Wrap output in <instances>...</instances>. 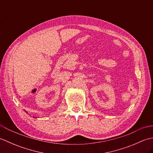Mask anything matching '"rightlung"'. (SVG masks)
Returning <instances> with one entry per match:
<instances>
[{"label": "right lung", "mask_w": 153, "mask_h": 153, "mask_svg": "<svg viewBox=\"0 0 153 153\" xmlns=\"http://www.w3.org/2000/svg\"><path fill=\"white\" fill-rule=\"evenodd\" d=\"M25 112H27L26 111H25ZM33 118H35V117H33Z\"/></svg>", "instance_id": "obj_1"}]
</instances>
